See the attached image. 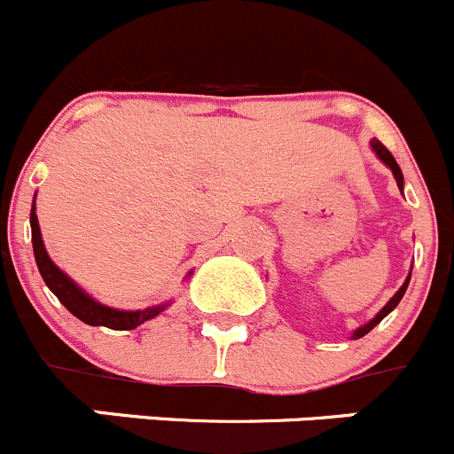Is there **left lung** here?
<instances>
[{"label":"left lung","instance_id":"8db88e82","mask_svg":"<svg viewBox=\"0 0 454 454\" xmlns=\"http://www.w3.org/2000/svg\"><path fill=\"white\" fill-rule=\"evenodd\" d=\"M370 146H372V151H374V153H377V158H379V160H381L383 165H386V167H387V169H390V171H392V176H395L396 184H399V189H401V192H403V174H401L399 165H396V160H395V158H392V153H390V151H387V149H386V146H383V145H381V142H379V140H370ZM410 276H412V267H410V274H408V278H405V280H403V285H401V287H399V289H396V294H395V296H392V299H390V301H387V303H386V305H383V308H381V309H379V312H377V317H374V318H372V321H368V323H365V325L356 327V330H354V332H352V339H361V336H365V334H368V332H370V330H372V327H377V325H379V323H381V321H383V318H386V317H387V314H390V312H392V309H395V308H396V305H399V301H401V299H403V294H405V289H408V283H410Z\"/></svg>","mask_w":454,"mask_h":454}]
</instances>
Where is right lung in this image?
I'll use <instances>...</instances> for the list:
<instances>
[{
    "label": "right lung",
    "instance_id": "obj_1",
    "mask_svg": "<svg viewBox=\"0 0 454 454\" xmlns=\"http://www.w3.org/2000/svg\"><path fill=\"white\" fill-rule=\"evenodd\" d=\"M30 234H33V254H35L37 270H40L46 287L58 296L59 303H62L73 317H77L82 323H86V325H105L111 327V330H136L137 325L155 318L171 305V301H167V303L151 305V308L145 309H118L109 308V305L100 303V301H95L90 294H86L84 289H82L71 276L64 274V271L51 261L49 252H46L44 247V240H42L40 223H37L35 198H33V207H30ZM192 274L193 271H189L187 276Z\"/></svg>",
    "mask_w": 454,
    "mask_h": 454
}]
</instances>
